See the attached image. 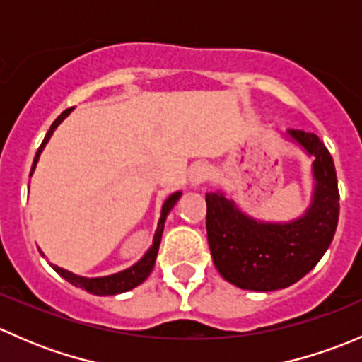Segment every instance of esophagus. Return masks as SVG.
<instances>
[{"instance_id": "esophagus-1", "label": "esophagus", "mask_w": 362, "mask_h": 362, "mask_svg": "<svg viewBox=\"0 0 362 362\" xmlns=\"http://www.w3.org/2000/svg\"><path fill=\"white\" fill-rule=\"evenodd\" d=\"M208 175H210V171H208V168L204 164H194L191 168V171H189V185L192 189H199L206 182Z\"/></svg>"}]
</instances>
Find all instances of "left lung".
Returning <instances> with one entry per match:
<instances>
[{
  "instance_id": "1",
  "label": "left lung",
  "mask_w": 362,
  "mask_h": 362,
  "mask_svg": "<svg viewBox=\"0 0 362 362\" xmlns=\"http://www.w3.org/2000/svg\"><path fill=\"white\" fill-rule=\"evenodd\" d=\"M287 141L312 158V198L291 221L252 217L226 191L206 192V235L215 268L233 286L257 293L286 289L320 261L338 226L337 170L313 133L289 129Z\"/></svg>"
}]
</instances>
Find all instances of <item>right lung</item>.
<instances>
[{"instance_id":"obj_1","label":"right lung","mask_w":362,"mask_h":362,"mask_svg":"<svg viewBox=\"0 0 362 362\" xmlns=\"http://www.w3.org/2000/svg\"><path fill=\"white\" fill-rule=\"evenodd\" d=\"M71 112H73V108H68V110H64L59 117H57L56 120H54L52 126H50V129L47 131L45 138H43V141H42V145H40L38 152H36L35 160H33L31 175L35 173V168H36V164H38L40 156H42L43 148H45V145L49 144V140L52 138L54 131L59 127V124L63 122V120L66 119V117ZM31 175H29V177H31ZM180 198H182V191H177V192H173V194H170L166 199H164L163 208H160V217H159V222H158V229H156L154 238H152L151 249H148L144 255H141L140 261H136L133 266H129V268L120 269V272L112 273V275H105V276H82V275H76V273L68 272V269L61 268V266L52 264V262H50V266L54 268V272L59 273V275L63 276L64 280H68L71 286L80 287V289L87 291V293H90V294L115 296V294H122V293H127V291L134 289V287H138L140 284H144L145 280L148 279V275L152 273V269H154L156 257H158V252H159L160 236H163L164 221H166L168 214H170L171 208L177 204V202ZM40 252H42V250H40ZM42 255H45V254L42 252Z\"/></svg>"}]
</instances>
